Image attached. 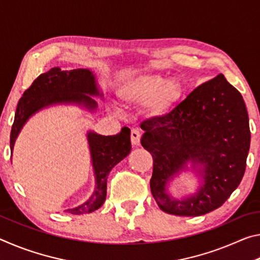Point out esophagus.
Here are the masks:
<instances>
[{
    "label": "esophagus",
    "instance_id": "1",
    "mask_svg": "<svg viewBox=\"0 0 260 260\" xmlns=\"http://www.w3.org/2000/svg\"><path fill=\"white\" fill-rule=\"evenodd\" d=\"M141 136H142V133L139 129L133 128L131 132V142L133 146H139L140 141H141Z\"/></svg>",
    "mask_w": 260,
    "mask_h": 260
}]
</instances>
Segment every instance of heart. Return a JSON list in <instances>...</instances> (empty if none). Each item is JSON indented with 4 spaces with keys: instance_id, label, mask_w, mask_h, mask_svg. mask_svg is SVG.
Masks as SVG:
<instances>
[{
    "instance_id": "obj_1",
    "label": "heart",
    "mask_w": 260,
    "mask_h": 260,
    "mask_svg": "<svg viewBox=\"0 0 260 260\" xmlns=\"http://www.w3.org/2000/svg\"><path fill=\"white\" fill-rule=\"evenodd\" d=\"M126 104L147 107L152 117L162 118L172 112L183 94V87L161 74L144 73L126 80L118 90Z\"/></svg>"
}]
</instances>
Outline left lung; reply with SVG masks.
Returning <instances> with one entry per match:
<instances>
[{
	"label": "left lung",
	"instance_id": "1",
	"mask_svg": "<svg viewBox=\"0 0 260 260\" xmlns=\"http://www.w3.org/2000/svg\"><path fill=\"white\" fill-rule=\"evenodd\" d=\"M141 128V144L153 158L151 192L164 212L209 213L239 187L250 148L249 117L240 91L222 74L197 87L167 116L143 121ZM189 168L200 186L190 196L174 199L169 183Z\"/></svg>",
	"mask_w": 260,
	"mask_h": 260
}]
</instances>
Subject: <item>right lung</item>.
<instances>
[{
    "label": "right lung",
    "instance_id": "obj_1",
    "mask_svg": "<svg viewBox=\"0 0 260 260\" xmlns=\"http://www.w3.org/2000/svg\"><path fill=\"white\" fill-rule=\"evenodd\" d=\"M103 99V93L95 74L88 69L64 71L52 68L35 79L17 105L14 125L10 134V149L14 152L16 140L20 131L35 113L52 105H77L89 112L98 110V102L91 98ZM91 165L94 170L95 188L91 196L77 208L67 210L72 214L94 212L103 205L107 197L108 175L118 162L131 152V129L124 127L119 134L101 135L94 131L87 132Z\"/></svg>",
    "mask_w": 260,
    "mask_h": 260
}]
</instances>
